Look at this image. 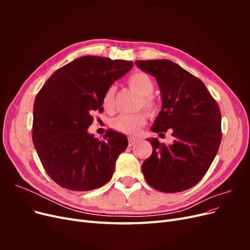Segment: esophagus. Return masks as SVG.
I'll list each match as a JSON object with an SVG mask.
<instances>
[{
	"instance_id": "obj_1",
	"label": "esophagus",
	"mask_w": 250,
	"mask_h": 250,
	"mask_svg": "<svg viewBox=\"0 0 250 250\" xmlns=\"http://www.w3.org/2000/svg\"><path fill=\"white\" fill-rule=\"evenodd\" d=\"M139 140L137 138H133V137H130L128 138V144H129V146H133L135 143H137Z\"/></svg>"
}]
</instances>
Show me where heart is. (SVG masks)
Returning <instances> with one entry per match:
<instances>
[{"label":"heart","mask_w":250,"mask_h":250,"mask_svg":"<svg viewBox=\"0 0 250 250\" xmlns=\"http://www.w3.org/2000/svg\"><path fill=\"white\" fill-rule=\"evenodd\" d=\"M128 85L141 97V105L150 113H154L157 109V103L154 98L151 96L155 87L154 81L148 74L144 72H137L128 78ZM115 86H110L103 98V105L105 108L111 109L115 99ZM146 116L144 113H133L127 115L122 113L112 120L111 126L116 130L126 134H134L139 131L140 128L145 125Z\"/></svg>","instance_id":"obj_1"}]
</instances>
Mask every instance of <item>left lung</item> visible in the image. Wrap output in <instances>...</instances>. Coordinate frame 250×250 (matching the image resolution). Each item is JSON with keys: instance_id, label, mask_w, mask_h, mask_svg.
<instances>
[{"instance_id": "obj_1", "label": "left lung", "mask_w": 250, "mask_h": 250, "mask_svg": "<svg viewBox=\"0 0 250 250\" xmlns=\"http://www.w3.org/2000/svg\"><path fill=\"white\" fill-rule=\"evenodd\" d=\"M135 65L152 75L161 89L162 109L151 127L171 129L167 146L157 138L147 141L152 154L142 165L149 186L157 191L188 190L206 175L221 143V112L204 83L168 59L137 60Z\"/></svg>"}]
</instances>
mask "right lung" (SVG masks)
<instances>
[{
  "mask_svg": "<svg viewBox=\"0 0 250 250\" xmlns=\"http://www.w3.org/2000/svg\"><path fill=\"white\" fill-rule=\"evenodd\" d=\"M132 62L82 56L60 67L44 83L33 106V144L49 176L72 191H90L110 180L127 138L108 130L99 141L87 129L92 113Z\"/></svg>",
  "mask_w": 250,
  "mask_h": 250,
  "instance_id": "obj_1",
  "label": "right lung"
}]
</instances>
